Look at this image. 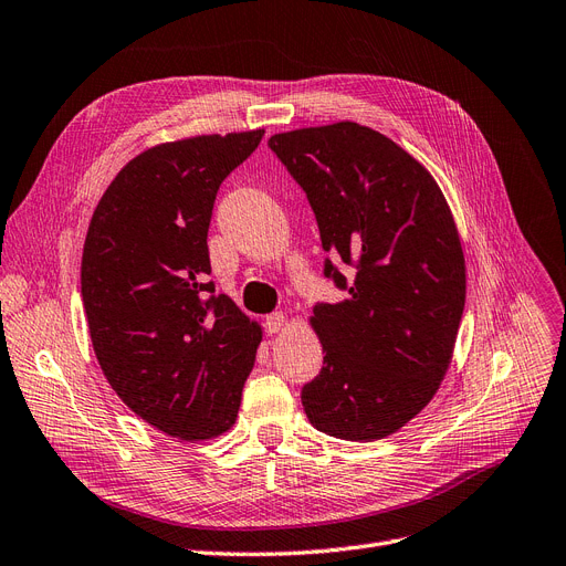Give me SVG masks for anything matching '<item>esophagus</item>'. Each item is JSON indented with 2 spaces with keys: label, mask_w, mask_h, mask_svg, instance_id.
<instances>
[{
  "label": "esophagus",
  "mask_w": 566,
  "mask_h": 566,
  "mask_svg": "<svg viewBox=\"0 0 566 566\" xmlns=\"http://www.w3.org/2000/svg\"><path fill=\"white\" fill-rule=\"evenodd\" d=\"M285 325V315L281 311L276 313H269L264 318V327H266V334H279Z\"/></svg>",
  "instance_id": "obj_1"
}]
</instances>
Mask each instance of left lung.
<instances>
[{"mask_svg": "<svg viewBox=\"0 0 566 566\" xmlns=\"http://www.w3.org/2000/svg\"><path fill=\"white\" fill-rule=\"evenodd\" d=\"M308 197L327 258L348 292L315 304L323 369L302 388L306 418L346 441H376L416 418L439 390L467 297L462 243L446 197L416 157L350 120L269 139Z\"/></svg>", "mask_w": 566, "mask_h": 566, "instance_id": "obj_1", "label": "left lung"}]
</instances>
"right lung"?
Instances as JSON below:
<instances>
[{"instance_id": "right-lung-1", "label": "right lung", "mask_w": 566, "mask_h": 566, "mask_svg": "<svg viewBox=\"0 0 566 566\" xmlns=\"http://www.w3.org/2000/svg\"><path fill=\"white\" fill-rule=\"evenodd\" d=\"M262 137L201 134L144 150L87 228L81 295L99 367L134 413L184 441L234 424L262 342L260 325L207 279L218 188Z\"/></svg>"}]
</instances>
